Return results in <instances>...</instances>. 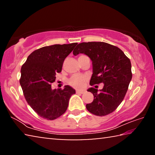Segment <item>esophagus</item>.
Here are the masks:
<instances>
[{"mask_svg": "<svg viewBox=\"0 0 155 155\" xmlns=\"http://www.w3.org/2000/svg\"><path fill=\"white\" fill-rule=\"evenodd\" d=\"M84 90H77V91H76V92H77V94H83L84 93Z\"/></svg>", "mask_w": 155, "mask_h": 155, "instance_id": "obj_1", "label": "esophagus"}]
</instances>
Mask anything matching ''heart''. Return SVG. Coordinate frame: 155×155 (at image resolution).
Instances as JSON below:
<instances>
[{
    "instance_id": "b5f03b06",
    "label": "heart",
    "mask_w": 155,
    "mask_h": 155,
    "mask_svg": "<svg viewBox=\"0 0 155 155\" xmlns=\"http://www.w3.org/2000/svg\"><path fill=\"white\" fill-rule=\"evenodd\" d=\"M86 81V77L83 75H74L70 78L69 83L74 87H81L83 85L84 83Z\"/></svg>"
}]
</instances>
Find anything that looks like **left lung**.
<instances>
[{
	"mask_svg": "<svg viewBox=\"0 0 155 155\" xmlns=\"http://www.w3.org/2000/svg\"><path fill=\"white\" fill-rule=\"evenodd\" d=\"M79 53L86 54L92 62L90 85L104 84L102 90L88 89L94 101L86 108L98 116L111 114L122 102L132 78L130 59L119 48L102 41L78 44L73 54Z\"/></svg>",
	"mask_w": 155,
	"mask_h": 155,
	"instance_id": "left-lung-1",
	"label": "left lung"
}]
</instances>
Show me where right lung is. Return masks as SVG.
<instances>
[{
    "label": "right lung",
    "instance_id": "obj_1",
    "mask_svg": "<svg viewBox=\"0 0 155 155\" xmlns=\"http://www.w3.org/2000/svg\"><path fill=\"white\" fill-rule=\"evenodd\" d=\"M77 43L54 44L33 51L21 68L20 83L26 101L40 116L52 120L61 116L75 90L69 85L64 90L51 88L56 74L61 72L65 59Z\"/></svg>",
    "mask_w": 155,
    "mask_h": 155
}]
</instances>
